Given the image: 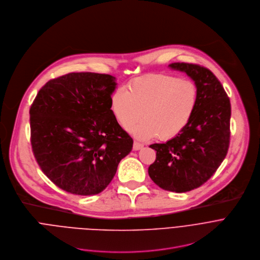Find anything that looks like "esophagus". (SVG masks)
Returning <instances> with one entry per match:
<instances>
[{"instance_id":"obj_1","label":"esophagus","mask_w":260,"mask_h":260,"mask_svg":"<svg viewBox=\"0 0 260 260\" xmlns=\"http://www.w3.org/2000/svg\"><path fill=\"white\" fill-rule=\"evenodd\" d=\"M142 147H143V144H142V143L137 142V141H134V143H133V149H134V150H138V149H140V148H142Z\"/></svg>"}]
</instances>
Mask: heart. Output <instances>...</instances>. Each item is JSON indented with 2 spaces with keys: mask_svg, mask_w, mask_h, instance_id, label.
<instances>
[{
  "mask_svg": "<svg viewBox=\"0 0 260 260\" xmlns=\"http://www.w3.org/2000/svg\"><path fill=\"white\" fill-rule=\"evenodd\" d=\"M198 87L188 79L170 75H148L132 80L127 90L118 87L110 99L117 122L127 128L141 116L145 120L128 130L139 139L159 136L169 140L190 122L198 105Z\"/></svg>",
  "mask_w": 260,
  "mask_h": 260,
  "instance_id": "b5f03b06",
  "label": "heart"
}]
</instances>
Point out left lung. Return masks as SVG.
<instances>
[{
    "mask_svg": "<svg viewBox=\"0 0 260 260\" xmlns=\"http://www.w3.org/2000/svg\"><path fill=\"white\" fill-rule=\"evenodd\" d=\"M198 87V105L186 128L166 143H153L155 161L148 175L161 188L175 192L194 189L218 169L229 150L231 101L214 74L204 67L174 62Z\"/></svg>",
    "mask_w": 260,
    "mask_h": 260,
    "instance_id": "1",
    "label": "left lung"
}]
</instances>
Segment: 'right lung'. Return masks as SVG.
Masks as SVG:
<instances>
[{
    "instance_id": "1",
    "label": "right lung",
    "mask_w": 260,
    "mask_h": 260,
    "mask_svg": "<svg viewBox=\"0 0 260 260\" xmlns=\"http://www.w3.org/2000/svg\"><path fill=\"white\" fill-rule=\"evenodd\" d=\"M116 78L71 73L41 88L29 110L30 142L43 173L59 188L97 194L113 180L133 139L110 108Z\"/></svg>"
}]
</instances>
